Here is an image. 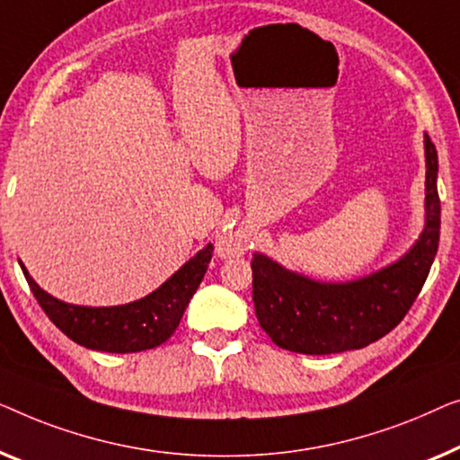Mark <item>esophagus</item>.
<instances>
[{"mask_svg": "<svg viewBox=\"0 0 460 460\" xmlns=\"http://www.w3.org/2000/svg\"><path fill=\"white\" fill-rule=\"evenodd\" d=\"M245 245H243V239L237 235V233H225V235L218 239V256L223 258H231V256H237V254H243Z\"/></svg>", "mask_w": 460, "mask_h": 460, "instance_id": "esophagus-1", "label": "esophagus"}]
</instances>
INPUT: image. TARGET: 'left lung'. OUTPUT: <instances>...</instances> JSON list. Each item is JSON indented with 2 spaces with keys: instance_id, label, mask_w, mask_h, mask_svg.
<instances>
[{
  "instance_id": "1",
  "label": "left lung",
  "mask_w": 460,
  "mask_h": 460,
  "mask_svg": "<svg viewBox=\"0 0 460 460\" xmlns=\"http://www.w3.org/2000/svg\"><path fill=\"white\" fill-rule=\"evenodd\" d=\"M425 227L415 245L390 267L346 283L314 281L256 252L252 300L256 319L279 348L338 354L390 333L417 300L439 243L438 152L425 135Z\"/></svg>"
}]
</instances>
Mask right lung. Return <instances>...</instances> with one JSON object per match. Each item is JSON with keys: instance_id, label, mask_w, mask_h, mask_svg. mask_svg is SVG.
I'll use <instances>...</instances> for the list:
<instances>
[{"instance_id": "right-lung-1", "label": "right lung", "mask_w": 460, "mask_h": 460, "mask_svg": "<svg viewBox=\"0 0 460 460\" xmlns=\"http://www.w3.org/2000/svg\"><path fill=\"white\" fill-rule=\"evenodd\" d=\"M212 243L190 258L156 292L122 306H76L49 296L37 286L21 262L39 306L64 335L89 350L128 354L156 348L179 327L187 304L202 283L212 258Z\"/></svg>"}]
</instances>
